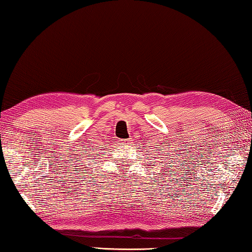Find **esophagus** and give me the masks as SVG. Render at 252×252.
I'll return each instance as SVG.
<instances>
[{
    "label": "esophagus",
    "mask_w": 252,
    "mask_h": 252,
    "mask_svg": "<svg viewBox=\"0 0 252 252\" xmlns=\"http://www.w3.org/2000/svg\"><path fill=\"white\" fill-rule=\"evenodd\" d=\"M131 143V140H126V141H120L121 145H127V144Z\"/></svg>",
    "instance_id": "esophagus-1"
}]
</instances>
